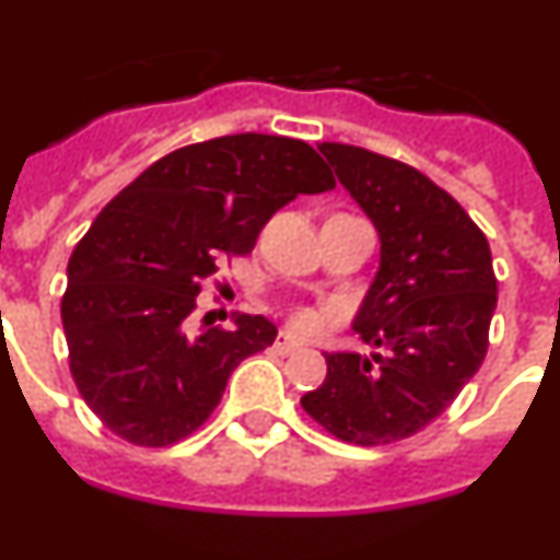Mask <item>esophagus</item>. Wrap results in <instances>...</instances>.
Instances as JSON below:
<instances>
[{
	"label": "esophagus",
	"instance_id": "obj_1",
	"mask_svg": "<svg viewBox=\"0 0 560 560\" xmlns=\"http://www.w3.org/2000/svg\"><path fill=\"white\" fill-rule=\"evenodd\" d=\"M275 350L280 355H291L294 350H300V341H296L291 334H285V330H280V334H277V339H275Z\"/></svg>",
	"mask_w": 560,
	"mask_h": 560
}]
</instances>
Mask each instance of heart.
<instances>
[{"instance_id": "1", "label": "heart", "mask_w": 560, "mask_h": 560, "mask_svg": "<svg viewBox=\"0 0 560 560\" xmlns=\"http://www.w3.org/2000/svg\"><path fill=\"white\" fill-rule=\"evenodd\" d=\"M334 311H314V308H305V305H300V308H294L289 314V325L294 334H314L319 325H323L325 316H330Z\"/></svg>"}]
</instances>
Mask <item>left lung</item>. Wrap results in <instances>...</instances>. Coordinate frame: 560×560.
I'll return each mask as SVG.
<instances>
[{"label":"left lung","instance_id":"left-lung-1","mask_svg":"<svg viewBox=\"0 0 560 560\" xmlns=\"http://www.w3.org/2000/svg\"><path fill=\"white\" fill-rule=\"evenodd\" d=\"M345 190L381 237V266L353 330L381 353H325L303 409L334 438L387 446L452 407L488 353L497 311L491 246L429 176L368 148L323 142Z\"/></svg>","mask_w":560,"mask_h":560}]
</instances>
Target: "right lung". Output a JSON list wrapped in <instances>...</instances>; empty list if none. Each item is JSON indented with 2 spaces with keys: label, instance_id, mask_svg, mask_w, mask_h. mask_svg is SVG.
<instances>
[{
  "label": "right lung",
  "instance_id": "add662e5",
  "mask_svg": "<svg viewBox=\"0 0 560 560\" xmlns=\"http://www.w3.org/2000/svg\"><path fill=\"white\" fill-rule=\"evenodd\" d=\"M308 142L232 133L167 153L103 207L75 246L61 300L69 370L117 438L162 448L219 407L232 370L269 348L266 316L192 328L201 283L249 255L266 221L300 192L334 190Z\"/></svg>",
  "mask_w": 560,
  "mask_h": 560
}]
</instances>
